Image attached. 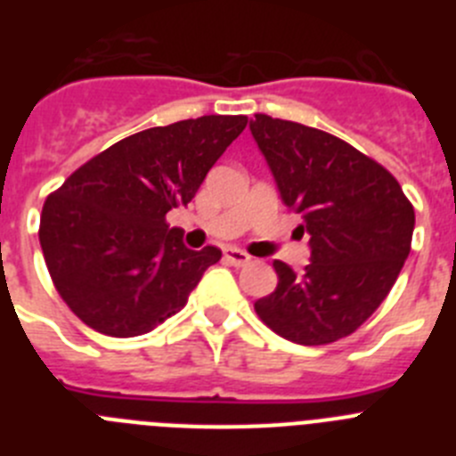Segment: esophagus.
Segmentation results:
<instances>
[{"instance_id": "esophagus-1", "label": "esophagus", "mask_w": 456, "mask_h": 456, "mask_svg": "<svg viewBox=\"0 0 456 456\" xmlns=\"http://www.w3.org/2000/svg\"><path fill=\"white\" fill-rule=\"evenodd\" d=\"M224 260L228 265H232V267H244V265L251 263V256L244 251H240V248L235 247H225L224 248Z\"/></svg>"}]
</instances>
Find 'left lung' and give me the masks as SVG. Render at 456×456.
<instances>
[{
    "label": "left lung",
    "mask_w": 456,
    "mask_h": 456,
    "mask_svg": "<svg viewBox=\"0 0 456 456\" xmlns=\"http://www.w3.org/2000/svg\"><path fill=\"white\" fill-rule=\"evenodd\" d=\"M285 208L301 215L310 263L273 260L278 285L256 313L285 340L329 345L388 297L411 251L413 205L381 164L333 134L256 114L248 123Z\"/></svg>",
    "instance_id": "left-lung-1"
}]
</instances>
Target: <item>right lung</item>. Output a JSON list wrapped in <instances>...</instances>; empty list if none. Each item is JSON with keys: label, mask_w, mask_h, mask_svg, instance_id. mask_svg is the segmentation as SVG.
Returning a JSON list of instances; mask_svg holds the SVG:
<instances>
[{"label": "right lung", "mask_w": 456, "mask_h": 456, "mask_svg": "<svg viewBox=\"0 0 456 456\" xmlns=\"http://www.w3.org/2000/svg\"><path fill=\"white\" fill-rule=\"evenodd\" d=\"M247 123V116H200L136 132L47 196L40 248L84 324L104 336H143L184 308L221 251L184 247L167 212L196 196Z\"/></svg>", "instance_id": "1"}]
</instances>
